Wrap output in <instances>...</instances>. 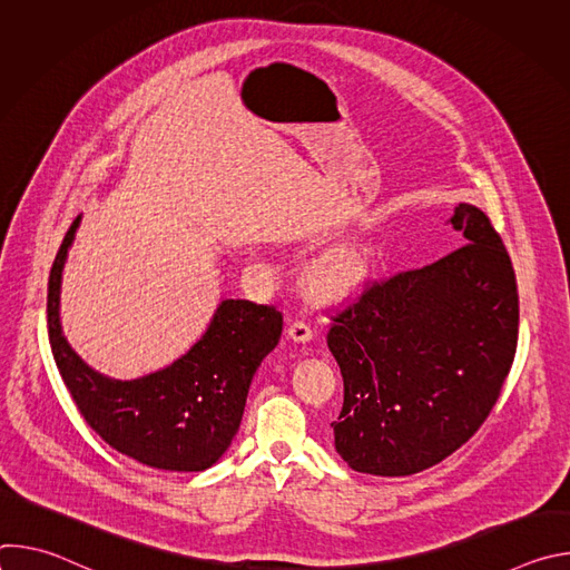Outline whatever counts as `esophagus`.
Here are the masks:
<instances>
[{
  "label": "esophagus",
  "instance_id": "1",
  "mask_svg": "<svg viewBox=\"0 0 570 570\" xmlns=\"http://www.w3.org/2000/svg\"><path fill=\"white\" fill-rule=\"evenodd\" d=\"M286 334H288V338L293 341V343H308L311 338H313V330L308 327L306 322H293L291 327L286 330Z\"/></svg>",
  "mask_w": 570,
  "mask_h": 570
}]
</instances>
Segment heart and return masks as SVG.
<instances>
[{
    "instance_id": "obj_1",
    "label": "heart",
    "mask_w": 570,
    "mask_h": 570,
    "mask_svg": "<svg viewBox=\"0 0 570 570\" xmlns=\"http://www.w3.org/2000/svg\"><path fill=\"white\" fill-rule=\"evenodd\" d=\"M374 273L372 255L365 246H345L315 262L306 273L308 293L327 304H343L358 297Z\"/></svg>"
}]
</instances>
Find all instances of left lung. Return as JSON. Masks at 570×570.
Wrapping results in <instances>:
<instances>
[{
    "label": "left lung",
    "mask_w": 570,
    "mask_h": 570,
    "mask_svg": "<svg viewBox=\"0 0 570 570\" xmlns=\"http://www.w3.org/2000/svg\"><path fill=\"white\" fill-rule=\"evenodd\" d=\"M446 223L462 248L370 286L327 334L345 383L334 444L354 471L411 475L442 462L492 413L512 367L510 255L475 205L460 203Z\"/></svg>",
    "instance_id": "left-lung-1"
}]
</instances>
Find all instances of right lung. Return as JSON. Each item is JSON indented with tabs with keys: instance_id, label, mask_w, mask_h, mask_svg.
Instances as JSON below:
<instances>
[{
	"instance_id": "add662e5",
	"label": "right lung",
	"mask_w": 570,
	"mask_h": 570,
	"mask_svg": "<svg viewBox=\"0 0 570 570\" xmlns=\"http://www.w3.org/2000/svg\"><path fill=\"white\" fill-rule=\"evenodd\" d=\"M76 216L53 259L47 291L49 343L80 415L119 453L165 471H205L229 449L250 383L277 347L282 313L248 299H220L207 330L176 361L137 379H112L69 345L60 320Z\"/></svg>"
}]
</instances>
